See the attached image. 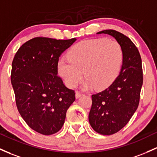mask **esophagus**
<instances>
[{
	"label": "esophagus",
	"mask_w": 157,
	"mask_h": 157,
	"mask_svg": "<svg viewBox=\"0 0 157 157\" xmlns=\"http://www.w3.org/2000/svg\"><path fill=\"white\" fill-rule=\"evenodd\" d=\"M82 92H76V94H75V96H76V98H79L80 97V96L81 95H82Z\"/></svg>",
	"instance_id": "1"
}]
</instances>
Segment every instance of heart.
<instances>
[{
    "label": "heart",
    "instance_id": "obj_1",
    "mask_svg": "<svg viewBox=\"0 0 157 157\" xmlns=\"http://www.w3.org/2000/svg\"><path fill=\"white\" fill-rule=\"evenodd\" d=\"M68 59L58 63L59 75L68 87H75L83 71V86L101 89L110 85L119 74L123 50L116 40L100 38L77 43L68 53Z\"/></svg>",
    "mask_w": 157,
    "mask_h": 157
}]
</instances>
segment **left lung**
Segmentation results:
<instances>
[{"instance_id": "8db88e82", "label": "left lung", "mask_w": 157, "mask_h": 157, "mask_svg": "<svg viewBox=\"0 0 157 157\" xmlns=\"http://www.w3.org/2000/svg\"><path fill=\"white\" fill-rule=\"evenodd\" d=\"M98 34H109L123 50V62L118 77L102 92L92 95L89 115L90 125L102 135H112L121 130L137 109L143 83L140 53L128 37L114 30Z\"/></svg>"}]
</instances>
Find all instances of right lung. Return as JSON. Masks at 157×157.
Segmentation results:
<instances>
[{
    "instance_id": "obj_1",
    "label": "right lung",
    "mask_w": 157,
    "mask_h": 157,
    "mask_svg": "<svg viewBox=\"0 0 157 157\" xmlns=\"http://www.w3.org/2000/svg\"><path fill=\"white\" fill-rule=\"evenodd\" d=\"M76 41L36 37L21 46L12 63L11 82L20 115L43 135L57 132L75 92L58 76L60 55Z\"/></svg>"
}]
</instances>
